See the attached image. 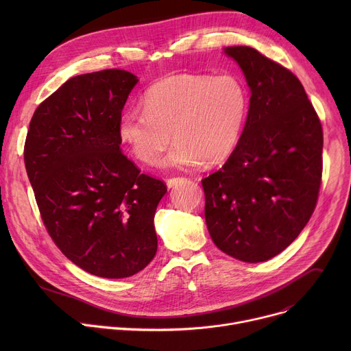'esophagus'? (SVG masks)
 Segmentation results:
<instances>
[{
  "instance_id": "obj_1",
  "label": "esophagus",
  "mask_w": 351,
  "mask_h": 351,
  "mask_svg": "<svg viewBox=\"0 0 351 351\" xmlns=\"http://www.w3.org/2000/svg\"><path fill=\"white\" fill-rule=\"evenodd\" d=\"M184 180H186L184 178H169V179H167V186L168 187H173V186H176V184H179V183H182Z\"/></svg>"
}]
</instances>
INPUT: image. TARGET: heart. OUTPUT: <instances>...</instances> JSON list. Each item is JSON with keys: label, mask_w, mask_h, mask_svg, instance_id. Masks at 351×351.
<instances>
[{"label": "heart", "mask_w": 351, "mask_h": 351, "mask_svg": "<svg viewBox=\"0 0 351 351\" xmlns=\"http://www.w3.org/2000/svg\"><path fill=\"white\" fill-rule=\"evenodd\" d=\"M248 93L234 75L178 73L149 86L143 110L122 114L119 138L144 165H157L172 136L162 165L178 169L225 161L240 140Z\"/></svg>", "instance_id": "heart-1"}]
</instances>
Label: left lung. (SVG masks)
I'll use <instances>...</instances> for the list:
<instances>
[{"label": "left lung", "instance_id": "obj_1", "mask_svg": "<svg viewBox=\"0 0 351 351\" xmlns=\"http://www.w3.org/2000/svg\"><path fill=\"white\" fill-rule=\"evenodd\" d=\"M252 91L240 140L223 167L202 180L215 245L263 263L310 221L322 179L324 134L306 90L287 68L252 47H226Z\"/></svg>", "mask_w": 351, "mask_h": 351}]
</instances>
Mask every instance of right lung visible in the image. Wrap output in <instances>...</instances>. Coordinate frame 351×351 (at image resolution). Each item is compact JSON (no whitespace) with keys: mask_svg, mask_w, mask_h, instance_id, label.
Masks as SVG:
<instances>
[{"mask_svg":"<svg viewBox=\"0 0 351 351\" xmlns=\"http://www.w3.org/2000/svg\"><path fill=\"white\" fill-rule=\"evenodd\" d=\"M137 82L122 69L66 80L37 107L25 141L48 234L79 268L108 279L132 276L154 258V215L167 193L119 148V119Z\"/></svg>","mask_w":351,"mask_h":351,"instance_id":"1","label":"right lung"}]
</instances>
